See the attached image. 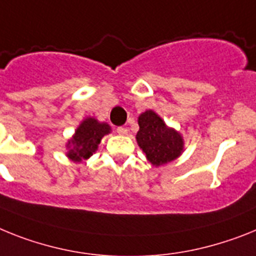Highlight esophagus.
Wrapping results in <instances>:
<instances>
[{
	"label": "esophagus",
	"instance_id": "34e87169",
	"mask_svg": "<svg viewBox=\"0 0 256 256\" xmlns=\"http://www.w3.org/2000/svg\"><path fill=\"white\" fill-rule=\"evenodd\" d=\"M128 128H124V126H120V128H117V132L120 135H126L128 134Z\"/></svg>",
	"mask_w": 256,
	"mask_h": 256
}]
</instances>
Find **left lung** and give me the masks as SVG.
<instances>
[{
	"instance_id": "1",
	"label": "left lung",
	"mask_w": 256,
	"mask_h": 256,
	"mask_svg": "<svg viewBox=\"0 0 256 256\" xmlns=\"http://www.w3.org/2000/svg\"><path fill=\"white\" fill-rule=\"evenodd\" d=\"M136 142L148 161L160 166L177 158L184 151V139L176 130L169 128L154 112L147 110L139 116Z\"/></svg>"
}]
</instances>
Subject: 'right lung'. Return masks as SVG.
Wrapping results in <instances>:
<instances>
[{"label":"right lung","mask_w":256,"mask_h":256,"mask_svg":"<svg viewBox=\"0 0 256 256\" xmlns=\"http://www.w3.org/2000/svg\"><path fill=\"white\" fill-rule=\"evenodd\" d=\"M110 132L109 124H100L95 118H86L76 128L72 140H68V156L74 161L86 160L98 150L100 140Z\"/></svg>","instance_id":"add662e5"}]
</instances>
